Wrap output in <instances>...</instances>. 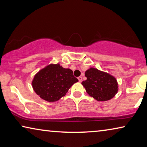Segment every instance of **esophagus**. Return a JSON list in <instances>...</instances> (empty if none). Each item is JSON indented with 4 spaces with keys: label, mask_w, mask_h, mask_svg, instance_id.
Segmentation results:
<instances>
[{
    "label": "esophagus",
    "mask_w": 147,
    "mask_h": 147,
    "mask_svg": "<svg viewBox=\"0 0 147 147\" xmlns=\"http://www.w3.org/2000/svg\"><path fill=\"white\" fill-rule=\"evenodd\" d=\"M78 81L80 82H81L82 80V76L78 77Z\"/></svg>",
    "instance_id": "1"
}]
</instances>
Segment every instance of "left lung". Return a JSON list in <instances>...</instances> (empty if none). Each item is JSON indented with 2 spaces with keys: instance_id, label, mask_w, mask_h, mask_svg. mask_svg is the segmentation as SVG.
<instances>
[{
  "instance_id": "8db88e82",
  "label": "left lung",
  "mask_w": 147,
  "mask_h": 147,
  "mask_svg": "<svg viewBox=\"0 0 147 147\" xmlns=\"http://www.w3.org/2000/svg\"><path fill=\"white\" fill-rule=\"evenodd\" d=\"M87 80L82 82L89 96L98 101H107L115 96L118 83L113 76L91 67L85 72Z\"/></svg>"
}]
</instances>
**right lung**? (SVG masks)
I'll return each instance as SVG.
<instances>
[{"label": "right lung", "instance_id": "right-lung-1", "mask_svg": "<svg viewBox=\"0 0 147 147\" xmlns=\"http://www.w3.org/2000/svg\"><path fill=\"white\" fill-rule=\"evenodd\" d=\"M77 82L71 69L63 68L59 63H51L35 74L32 86L41 98L53 102L65 95Z\"/></svg>", "mask_w": 147, "mask_h": 147}]
</instances>
